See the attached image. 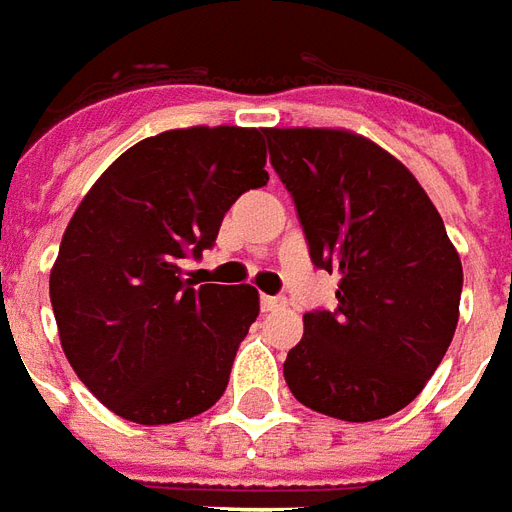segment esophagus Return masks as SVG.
<instances>
[{
	"label": "esophagus",
	"mask_w": 512,
	"mask_h": 512,
	"mask_svg": "<svg viewBox=\"0 0 512 512\" xmlns=\"http://www.w3.org/2000/svg\"><path fill=\"white\" fill-rule=\"evenodd\" d=\"M286 308V297H270V294H261V311H281Z\"/></svg>",
	"instance_id": "obj_1"
}]
</instances>
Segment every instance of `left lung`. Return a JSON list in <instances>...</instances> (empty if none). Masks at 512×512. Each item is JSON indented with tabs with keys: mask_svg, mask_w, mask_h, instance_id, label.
I'll use <instances>...</instances> for the list:
<instances>
[{
	"mask_svg": "<svg viewBox=\"0 0 512 512\" xmlns=\"http://www.w3.org/2000/svg\"><path fill=\"white\" fill-rule=\"evenodd\" d=\"M264 136L311 261L341 275L333 311L302 316L286 384L313 412L382 420L412 404L453 341L461 259L412 171L374 141L327 128Z\"/></svg>",
	"mask_w": 512,
	"mask_h": 512,
	"instance_id": "8db88e82",
	"label": "left lung"
}]
</instances>
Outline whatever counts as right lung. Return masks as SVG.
<instances>
[{
  "label": "right lung",
  "mask_w": 512,
  "mask_h": 512,
  "mask_svg": "<svg viewBox=\"0 0 512 512\" xmlns=\"http://www.w3.org/2000/svg\"><path fill=\"white\" fill-rule=\"evenodd\" d=\"M264 163V130H166L122 152L67 223L48 283L59 341L130 423L188 420L226 390L259 292L193 289L182 259H201L231 204L267 185Z\"/></svg>",
  "instance_id": "right-lung-1"
}]
</instances>
